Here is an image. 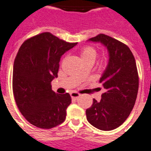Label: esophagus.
I'll list each match as a JSON object with an SVG mask.
<instances>
[{"mask_svg":"<svg viewBox=\"0 0 151 151\" xmlns=\"http://www.w3.org/2000/svg\"><path fill=\"white\" fill-rule=\"evenodd\" d=\"M70 96H71V98L73 99H75V100H77V99H78L80 97V94H78V93L77 92H71L70 93Z\"/></svg>","mask_w":151,"mask_h":151,"instance_id":"esophagus-1","label":"esophagus"}]
</instances>
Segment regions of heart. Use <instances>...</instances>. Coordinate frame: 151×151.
I'll use <instances>...</instances> for the list:
<instances>
[{
  "label": "heart",
  "instance_id": "b5f03b06",
  "mask_svg": "<svg viewBox=\"0 0 151 151\" xmlns=\"http://www.w3.org/2000/svg\"><path fill=\"white\" fill-rule=\"evenodd\" d=\"M97 51L92 46H85L81 50V57L82 61L91 60L95 62L97 57Z\"/></svg>",
  "mask_w": 151,
  "mask_h": 151
}]
</instances>
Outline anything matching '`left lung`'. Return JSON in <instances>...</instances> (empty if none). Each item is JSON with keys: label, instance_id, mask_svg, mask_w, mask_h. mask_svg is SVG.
<instances>
[{"label": "left lung", "instance_id": "left-lung-1", "mask_svg": "<svg viewBox=\"0 0 151 151\" xmlns=\"http://www.w3.org/2000/svg\"><path fill=\"white\" fill-rule=\"evenodd\" d=\"M88 41L102 44L109 62L99 81L105 91L100 101L93 99L87 119L99 129L112 130L126 121L135 105L139 88L135 58L127 45L109 35L100 34Z\"/></svg>", "mask_w": 151, "mask_h": 151}]
</instances>
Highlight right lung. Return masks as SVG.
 Masks as SVG:
<instances>
[{
	"mask_svg": "<svg viewBox=\"0 0 151 151\" xmlns=\"http://www.w3.org/2000/svg\"><path fill=\"white\" fill-rule=\"evenodd\" d=\"M76 45L43 32L19 48L13 67V93L19 111L33 126L51 129L64 122L71 99L68 93L54 92L51 81L57 78L61 56Z\"/></svg>",
	"mask_w": 151,
	"mask_h": 151,
	"instance_id": "obj_1",
	"label": "right lung"
}]
</instances>
